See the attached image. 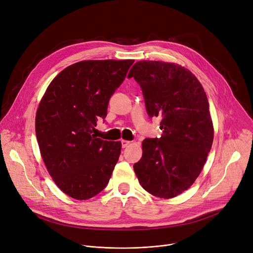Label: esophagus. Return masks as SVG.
I'll list each match as a JSON object with an SVG mask.
<instances>
[{
  "label": "esophagus",
  "mask_w": 253,
  "mask_h": 253,
  "mask_svg": "<svg viewBox=\"0 0 253 253\" xmlns=\"http://www.w3.org/2000/svg\"><path fill=\"white\" fill-rule=\"evenodd\" d=\"M121 143H122V147L123 148H125V147H127V146H129L130 145V141H127V140H122L121 141Z\"/></svg>",
  "instance_id": "obj_1"
}]
</instances>
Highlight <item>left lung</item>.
<instances>
[{
    "mask_svg": "<svg viewBox=\"0 0 253 253\" xmlns=\"http://www.w3.org/2000/svg\"><path fill=\"white\" fill-rule=\"evenodd\" d=\"M140 85L150 117H161L159 139L142 142L133 168L141 186L169 199L187 190L201 173L214 128L206 93L192 72L175 63L139 61L128 78Z\"/></svg>",
    "mask_w": 253,
    "mask_h": 253,
    "instance_id": "8db88e82",
    "label": "left lung"
}]
</instances>
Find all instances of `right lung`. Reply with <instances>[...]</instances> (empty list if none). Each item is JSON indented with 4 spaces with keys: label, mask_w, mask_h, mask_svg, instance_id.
I'll use <instances>...</instances> for the list:
<instances>
[{
    "label": "right lung",
    "mask_w": 253,
    "mask_h": 253,
    "mask_svg": "<svg viewBox=\"0 0 253 253\" xmlns=\"http://www.w3.org/2000/svg\"><path fill=\"white\" fill-rule=\"evenodd\" d=\"M134 60H88L65 68L52 80L36 113L40 153L55 184L68 196L87 200L109 182L120 141L93 134L98 118Z\"/></svg>",
    "instance_id": "1"
}]
</instances>
